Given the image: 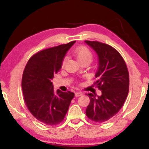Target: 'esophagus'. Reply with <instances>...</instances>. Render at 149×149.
<instances>
[{
	"label": "esophagus",
	"mask_w": 149,
	"mask_h": 149,
	"mask_svg": "<svg viewBox=\"0 0 149 149\" xmlns=\"http://www.w3.org/2000/svg\"><path fill=\"white\" fill-rule=\"evenodd\" d=\"M81 95H82L81 92H76L75 93V97H79V96H81Z\"/></svg>",
	"instance_id": "obj_1"
}]
</instances>
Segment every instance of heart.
<instances>
[{
	"mask_svg": "<svg viewBox=\"0 0 149 149\" xmlns=\"http://www.w3.org/2000/svg\"><path fill=\"white\" fill-rule=\"evenodd\" d=\"M75 54L76 56L77 60L81 63L85 61L91 62L93 58V54L91 50L87 47L82 46L77 47L75 50ZM68 57L65 56L62 60V65L64 66L65 62H66Z\"/></svg>",
	"mask_w": 149,
	"mask_h": 149,
	"instance_id": "b5f03b06",
	"label": "heart"
}]
</instances>
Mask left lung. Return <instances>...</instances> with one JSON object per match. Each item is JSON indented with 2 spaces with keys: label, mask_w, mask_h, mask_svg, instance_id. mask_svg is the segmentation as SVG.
Returning a JSON list of instances; mask_svg holds the SVG:
<instances>
[{
  "label": "left lung",
  "mask_w": 149,
  "mask_h": 149,
  "mask_svg": "<svg viewBox=\"0 0 149 149\" xmlns=\"http://www.w3.org/2000/svg\"><path fill=\"white\" fill-rule=\"evenodd\" d=\"M99 58L94 85L101 91L100 96L89 93L90 103L86 115L91 120L102 123L110 120L122 108L129 92V73L124 60L114 48L98 41H85Z\"/></svg>",
  "instance_id": "left-lung-1"
}]
</instances>
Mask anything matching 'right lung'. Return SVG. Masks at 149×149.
Returning <instances> with one entry per match:
<instances>
[{
	"instance_id": "right-lung-1",
	"label": "right lung",
	"mask_w": 149,
	"mask_h": 149,
	"mask_svg": "<svg viewBox=\"0 0 149 149\" xmlns=\"http://www.w3.org/2000/svg\"><path fill=\"white\" fill-rule=\"evenodd\" d=\"M75 41L42 50L32 56L25 67L22 80L24 100L31 114L49 125L62 122L74 93L56 92L51 79L62 67L65 54Z\"/></svg>"
}]
</instances>
